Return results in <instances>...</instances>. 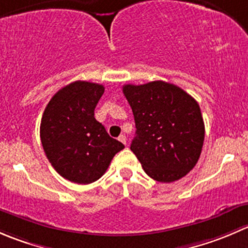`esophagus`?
<instances>
[{
	"instance_id": "esophagus-1",
	"label": "esophagus",
	"mask_w": 248,
	"mask_h": 248,
	"mask_svg": "<svg viewBox=\"0 0 248 248\" xmlns=\"http://www.w3.org/2000/svg\"><path fill=\"white\" fill-rule=\"evenodd\" d=\"M119 140H120V141H121V142H124V145L127 144V138H126V136H124V134H121V136L119 137Z\"/></svg>"
}]
</instances>
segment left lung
<instances>
[{
  "instance_id": "left-lung-1",
  "label": "left lung",
  "mask_w": 248,
  "mask_h": 248,
  "mask_svg": "<svg viewBox=\"0 0 248 248\" xmlns=\"http://www.w3.org/2000/svg\"><path fill=\"white\" fill-rule=\"evenodd\" d=\"M124 97L136 121L131 150L144 171L159 182L188 174L201 157L205 126L199 104L169 82L124 85Z\"/></svg>"
}]
</instances>
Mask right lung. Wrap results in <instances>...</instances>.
Returning <instances> with one entry per match:
<instances>
[{
  "label": "right lung",
  "mask_w": 248,
  "mask_h": 248,
  "mask_svg": "<svg viewBox=\"0 0 248 248\" xmlns=\"http://www.w3.org/2000/svg\"><path fill=\"white\" fill-rule=\"evenodd\" d=\"M103 93V85L71 82L52 96L42 116L41 140L47 159L62 177L76 184L97 181L124 147L94 119Z\"/></svg>",
  "instance_id": "1"
}]
</instances>
